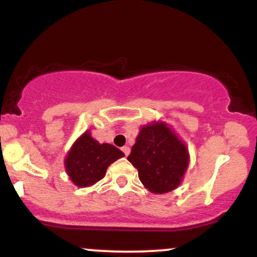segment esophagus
Listing matches in <instances>:
<instances>
[{
    "label": "esophagus",
    "mask_w": 257,
    "mask_h": 257,
    "mask_svg": "<svg viewBox=\"0 0 257 257\" xmlns=\"http://www.w3.org/2000/svg\"><path fill=\"white\" fill-rule=\"evenodd\" d=\"M122 151H123V153H124L125 156H128L129 152H131V149H129L128 146H123L122 147Z\"/></svg>",
    "instance_id": "34e87169"
}]
</instances>
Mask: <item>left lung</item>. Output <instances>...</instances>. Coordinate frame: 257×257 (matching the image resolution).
I'll return each mask as SVG.
<instances>
[{"label":"left lung","mask_w":257,"mask_h":257,"mask_svg":"<svg viewBox=\"0 0 257 257\" xmlns=\"http://www.w3.org/2000/svg\"><path fill=\"white\" fill-rule=\"evenodd\" d=\"M128 161L137 168L139 179L150 192L163 194L181 184L190 153L169 124L153 120L141 126Z\"/></svg>","instance_id":"obj_1"}]
</instances>
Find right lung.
Listing matches in <instances>:
<instances>
[{
  "mask_svg": "<svg viewBox=\"0 0 257 257\" xmlns=\"http://www.w3.org/2000/svg\"><path fill=\"white\" fill-rule=\"evenodd\" d=\"M124 156L110 144H99L91 138L90 131L84 132L67 152L64 166L67 175L77 187H88L105 176L110 164Z\"/></svg>",
  "mask_w": 257,
  "mask_h": 257,
  "instance_id": "obj_1",
  "label": "right lung"
}]
</instances>
